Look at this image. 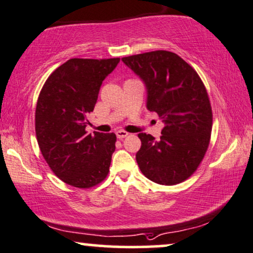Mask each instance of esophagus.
<instances>
[{"label": "esophagus", "mask_w": 253, "mask_h": 253, "mask_svg": "<svg viewBox=\"0 0 253 253\" xmlns=\"http://www.w3.org/2000/svg\"><path fill=\"white\" fill-rule=\"evenodd\" d=\"M116 136H117V138L123 139V138H126V137L129 136V132L124 131V130H118V131H116Z\"/></svg>", "instance_id": "34e87169"}]
</instances>
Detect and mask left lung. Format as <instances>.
Instances as JSON below:
<instances>
[{"label": "left lung", "mask_w": 253, "mask_h": 253, "mask_svg": "<svg viewBox=\"0 0 253 253\" xmlns=\"http://www.w3.org/2000/svg\"><path fill=\"white\" fill-rule=\"evenodd\" d=\"M122 61L144 81L146 107L164 123L160 141L138 133L139 169L161 185L184 182L198 169L210 144L212 108L204 83L191 65L171 51L144 52Z\"/></svg>", "instance_id": "1"}]
</instances>
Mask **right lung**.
Masks as SVG:
<instances>
[{
    "instance_id": "right-lung-1",
    "label": "right lung",
    "mask_w": 253,
    "mask_h": 253,
    "mask_svg": "<svg viewBox=\"0 0 253 253\" xmlns=\"http://www.w3.org/2000/svg\"><path fill=\"white\" fill-rule=\"evenodd\" d=\"M120 58H71L43 84L35 111L40 150L64 183L90 189L107 178L116 135L86 133L88 116L97 102L103 80Z\"/></svg>"
}]
</instances>
